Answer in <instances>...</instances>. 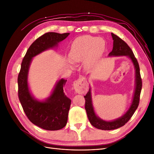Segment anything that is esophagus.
I'll return each mask as SVG.
<instances>
[{
	"label": "esophagus",
	"mask_w": 154,
	"mask_h": 154,
	"mask_svg": "<svg viewBox=\"0 0 154 154\" xmlns=\"http://www.w3.org/2000/svg\"><path fill=\"white\" fill-rule=\"evenodd\" d=\"M73 87L78 94H83L87 91V83L85 78L83 76H80L73 83Z\"/></svg>",
	"instance_id": "1"
}]
</instances>
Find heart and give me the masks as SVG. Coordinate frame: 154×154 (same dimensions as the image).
<instances>
[{
  "mask_svg": "<svg viewBox=\"0 0 154 154\" xmlns=\"http://www.w3.org/2000/svg\"><path fill=\"white\" fill-rule=\"evenodd\" d=\"M105 42L97 36L85 35L78 37L74 40L70 50L67 63L73 66V62H80L87 57V62L89 63L98 58L103 53Z\"/></svg>",
  "mask_w": 154,
  "mask_h": 154,
  "instance_id": "1",
  "label": "heart"
}]
</instances>
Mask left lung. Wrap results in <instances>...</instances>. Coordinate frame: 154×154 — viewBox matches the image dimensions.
Instances as JSON below:
<instances>
[{"label": "left lung", "mask_w": 154, "mask_h": 154, "mask_svg": "<svg viewBox=\"0 0 154 154\" xmlns=\"http://www.w3.org/2000/svg\"><path fill=\"white\" fill-rule=\"evenodd\" d=\"M111 35L113 39V49L112 51L109 54V57L127 56V57L132 60L135 68V74H136V75H135V77H136V80H135L136 86H135L132 102L130 106V108L127 111V112L123 115L122 117L113 121H110V122L104 121L96 116L94 112V106L92 105L91 88H89V91L84 96L85 99V109L87 112L88 119L92 126H94V127L103 130H111L120 128L128 122L129 119L132 118L135 111L137 109L142 88V80L140 74V69H139V63L137 59L135 57L133 51L127 45V44L122 38H120L119 36L114 35L112 32L111 33Z\"/></svg>", "instance_id": "left-lung-1"}]
</instances>
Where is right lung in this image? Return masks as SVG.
<instances>
[{
    "mask_svg": "<svg viewBox=\"0 0 154 154\" xmlns=\"http://www.w3.org/2000/svg\"><path fill=\"white\" fill-rule=\"evenodd\" d=\"M69 32H46L37 38L27 49L23 58L18 76V95L27 118L31 123L47 130L63 128L67 122L71 100L63 92L67 80L62 78L45 101H38L32 96L29 89L27 76L32 58L49 49L57 47L58 44L69 36Z\"/></svg>",
    "mask_w": 154,
    "mask_h": 154,
    "instance_id": "add662e5",
    "label": "right lung"
}]
</instances>
